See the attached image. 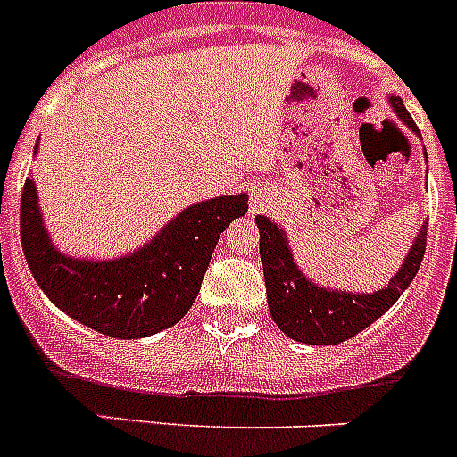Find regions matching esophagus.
<instances>
[{"label": "esophagus", "mask_w": 457, "mask_h": 457, "mask_svg": "<svg viewBox=\"0 0 457 457\" xmlns=\"http://www.w3.org/2000/svg\"><path fill=\"white\" fill-rule=\"evenodd\" d=\"M261 201H262V199H261ZM261 201H258V199H256V201H253V206H261Z\"/></svg>", "instance_id": "34e87169"}]
</instances>
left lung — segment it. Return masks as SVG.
<instances>
[{
	"label": "left lung",
	"mask_w": 457,
	"mask_h": 457,
	"mask_svg": "<svg viewBox=\"0 0 457 457\" xmlns=\"http://www.w3.org/2000/svg\"><path fill=\"white\" fill-rule=\"evenodd\" d=\"M387 102L401 122L420 136V129L405 111L403 99L390 95ZM256 224L261 231V261L271 320L292 340L320 346L351 340L353 335L365 330L390 311L405 287L412 283L414 274L420 271L426 251V233H428V221H426L421 224L420 236L414 237L408 256L403 258V265L383 290L358 295V292L328 290L305 278L292 256L287 233L265 215H256Z\"/></svg>",
	"instance_id": "1"
}]
</instances>
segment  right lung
Segmentation results:
<instances>
[{
    "label": "right lung",
    "mask_w": 457,
    "mask_h": 457,
    "mask_svg": "<svg viewBox=\"0 0 457 457\" xmlns=\"http://www.w3.org/2000/svg\"><path fill=\"white\" fill-rule=\"evenodd\" d=\"M246 208L242 192L199 201L133 253L86 261L65 256L52 245L36 183L29 177L20 204V237L33 278L56 308L108 337L136 340L186 317L220 236Z\"/></svg>",
    "instance_id": "right-lung-1"
}]
</instances>
